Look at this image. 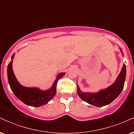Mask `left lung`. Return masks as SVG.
I'll list each match as a JSON object with an SVG mask.
<instances>
[{"label": "left lung", "instance_id": "left-lung-1", "mask_svg": "<svg viewBox=\"0 0 134 134\" xmlns=\"http://www.w3.org/2000/svg\"><path fill=\"white\" fill-rule=\"evenodd\" d=\"M126 77V66L124 64L115 82L105 90L96 93H83L77 86V93L81 99L92 105L101 107L110 104L122 91Z\"/></svg>", "mask_w": 134, "mask_h": 134}]
</instances>
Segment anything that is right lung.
Here are the masks:
<instances>
[{"instance_id": "obj_1", "label": "right lung", "mask_w": 134, "mask_h": 134, "mask_svg": "<svg viewBox=\"0 0 134 134\" xmlns=\"http://www.w3.org/2000/svg\"><path fill=\"white\" fill-rule=\"evenodd\" d=\"M14 54L12 56V60ZM60 73L57 76L56 80L51 88L48 90L42 91L36 87H26L21 85L14 76L13 70V60L7 66V77L10 89L18 99L27 105L34 107H39L47 104L54 97L56 94L57 84L59 79L65 75Z\"/></svg>"}]
</instances>
